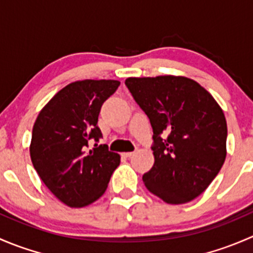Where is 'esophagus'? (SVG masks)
<instances>
[{
  "label": "esophagus",
  "mask_w": 253,
  "mask_h": 253,
  "mask_svg": "<svg viewBox=\"0 0 253 253\" xmlns=\"http://www.w3.org/2000/svg\"><path fill=\"white\" fill-rule=\"evenodd\" d=\"M134 154V152H127V153H122V155H124V157H126V158H129V157H132V155Z\"/></svg>",
  "instance_id": "esophagus-1"
}]
</instances>
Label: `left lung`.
Wrapping results in <instances>:
<instances>
[{
  "label": "left lung",
  "instance_id": "left-lung-1",
  "mask_svg": "<svg viewBox=\"0 0 253 253\" xmlns=\"http://www.w3.org/2000/svg\"><path fill=\"white\" fill-rule=\"evenodd\" d=\"M125 84L153 128L154 165L143 175L145 187L170 205L191 202L225 162L223 110L202 85L182 76L129 77Z\"/></svg>",
  "mask_w": 253,
  "mask_h": 253
}]
</instances>
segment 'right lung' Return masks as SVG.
Listing matches in <instances>:
<instances>
[{"label":"right lung","mask_w":253,"mask_h":253,"mask_svg":"<svg viewBox=\"0 0 253 253\" xmlns=\"http://www.w3.org/2000/svg\"><path fill=\"white\" fill-rule=\"evenodd\" d=\"M114 79L68 84L42 108L33 127L30 158L45 186L66 206L81 208L104 195L120 155L101 138L98 117L104 101L119 88Z\"/></svg>","instance_id":"add662e5"}]
</instances>
